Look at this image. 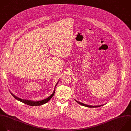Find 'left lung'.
<instances>
[{"mask_svg":"<svg viewBox=\"0 0 131 131\" xmlns=\"http://www.w3.org/2000/svg\"><path fill=\"white\" fill-rule=\"evenodd\" d=\"M79 104L81 105H83V106H86V107H100L101 106H102L104 104H102V105H95V106H93V105H88V104H84L83 103H81V102H80L78 101H76Z\"/></svg>","mask_w":131,"mask_h":131,"instance_id":"1","label":"left lung"}]
</instances>
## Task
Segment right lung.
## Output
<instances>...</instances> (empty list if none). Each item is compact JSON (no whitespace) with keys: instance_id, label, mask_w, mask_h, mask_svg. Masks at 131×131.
Masks as SVG:
<instances>
[{"instance_id":"right-lung-1","label":"right lung","mask_w":131,"mask_h":131,"mask_svg":"<svg viewBox=\"0 0 131 131\" xmlns=\"http://www.w3.org/2000/svg\"><path fill=\"white\" fill-rule=\"evenodd\" d=\"M58 82H57L58 83ZM57 84H56V86L57 85ZM55 89H54V92L52 94H51L49 97H48L47 98L45 99H43V100H40V101H32V100H25V99H22L21 98H19L17 97H16V96H15L13 94H12L11 92V94H12V95L16 99H17V100L19 101H21L27 105H31V106H37V105H42L46 103H47V102H48L52 98V97L54 96V93H55Z\"/></svg>"}]
</instances>
